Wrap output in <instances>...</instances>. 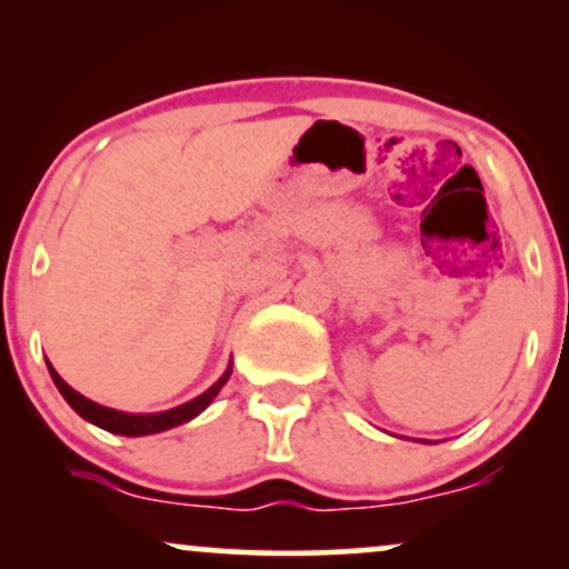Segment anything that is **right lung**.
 <instances>
[{
	"label": "right lung",
	"instance_id": "obj_1",
	"mask_svg": "<svg viewBox=\"0 0 569 569\" xmlns=\"http://www.w3.org/2000/svg\"><path fill=\"white\" fill-rule=\"evenodd\" d=\"M48 369H50V377H53L56 388L61 390V396L67 398L69 407L74 409L82 420L93 422V426L109 430V433H117V436H149V433H160V430H168L176 426H184V422L192 420V417H198L200 411L206 409L213 398H217V393L224 388V382L230 380V375H232V363H230L224 375H221L219 380L206 390V393H200L198 398H192V401L181 403V407H176V409L152 411V415H128V411L101 407V403L90 401V398L77 393L74 388H69V385L58 377V371L50 367V361H48Z\"/></svg>",
	"mask_w": 569,
	"mask_h": 569
}]
</instances>
